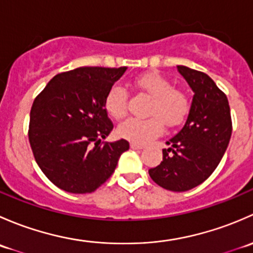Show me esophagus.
Masks as SVG:
<instances>
[{"instance_id": "esophagus-1", "label": "esophagus", "mask_w": 253, "mask_h": 253, "mask_svg": "<svg viewBox=\"0 0 253 253\" xmlns=\"http://www.w3.org/2000/svg\"><path fill=\"white\" fill-rule=\"evenodd\" d=\"M131 148L132 149H143V148H144V145L137 144V143H131Z\"/></svg>"}]
</instances>
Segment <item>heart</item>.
<instances>
[{
    "label": "heart",
    "mask_w": 253,
    "mask_h": 253,
    "mask_svg": "<svg viewBox=\"0 0 253 253\" xmlns=\"http://www.w3.org/2000/svg\"><path fill=\"white\" fill-rule=\"evenodd\" d=\"M136 85L152 98L147 120H125L117 127V134L132 143L143 144L163 133V124L176 127L185 121L190 111V100L185 93L158 73H147L136 81ZM127 91L121 85H112L106 93L104 106L112 119L120 120L127 112Z\"/></svg>",
    "instance_id": "heart-1"
}]
</instances>
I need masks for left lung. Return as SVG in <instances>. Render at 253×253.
Wrapping results in <instances>:
<instances>
[{
  "mask_svg": "<svg viewBox=\"0 0 253 253\" xmlns=\"http://www.w3.org/2000/svg\"><path fill=\"white\" fill-rule=\"evenodd\" d=\"M177 71L193 91L190 112L185 126L167 142L163 162L148 172L160 187L183 192L218 167L230 141L231 117L228 98L208 75L186 66Z\"/></svg>",
  "mask_w": 253,
  "mask_h": 253,
  "instance_id": "obj_1",
  "label": "left lung"
}]
</instances>
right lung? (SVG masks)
<instances>
[{
	"label": "right lung",
	"mask_w": 253,
	"mask_h": 253,
	"mask_svg": "<svg viewBox=\"0 0 253 253\" xmlns=\"http://www.w3.org/2000/svg\"><path fill=\"white\" fill-rule=\"evenodd\" d=\"M127 67H79L56 75L30 110L29 142L45 176L70 193H90L116 169L129 144L104 143L114 128L106 93Z\"/></svg>",
	"instance_id": "add662e5"
}]
</instances>
